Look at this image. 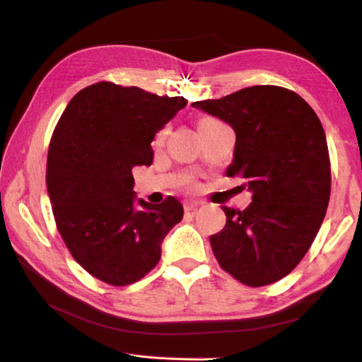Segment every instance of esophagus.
Listing matches in <instances>:
<instances>
[{
	"mask_svg": "<svg viewBox=\"0 0 362 362\" xmlns=\"http://www.w3.org/2000/svg\"><path fill=\"white\" fill-rule=\"evenodd\" d=\"M201 202L197 201H187L183 202V209H185V211H194L197 207H199Z\"/></svg>",
	"mask_w": 362,
	"mask_h": 362,
	"instance_id": "obj_1",
	"label": "esophagus"
}]
</instances>
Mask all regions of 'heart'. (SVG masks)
<instances>
[{
	"mask_svg": "<svg viewBox=\"0 0 362 362\" xmlns=\"http://www.w3.org/2000/svg\"><path fill=\"white\" fill-rule=\"evenodd\" d=\"M207 125H221V122L216 119H211V117H207V119H202L199 122V127H207ZM163 139H165V132H160L157 139H155V144H161Z\"/></svg>",
	"mask_w": 362,
	"mask_h": 362,
	"instance_id": "heart-1",
	"label": "heart"
}]
</instances>
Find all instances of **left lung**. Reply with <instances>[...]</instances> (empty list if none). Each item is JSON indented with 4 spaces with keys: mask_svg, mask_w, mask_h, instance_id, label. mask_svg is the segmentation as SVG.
<instances>
[{
    "mask_svg": "<svg viewBox=\"0 0 362 362\" xmlns=\"http://www.w3.org/2000/svg\"><path fill=\"white\" fill-rule=\"evenodd\" d=\"M191 106L235 132L229 177L240 175L252 202L223 207L226 226L210 237L218 264L251 287L273 284L300 264L327 215L331 168L314 110L279 86H251Z\"/></svg>",
    "mask_w": 362,
    "mask_h": 362,
    "instance_id": "1",
    "label": "left lung"
}]
</instances>
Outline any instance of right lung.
Returning a JSON list of instances; mask_svg holds the SVG:
<instances>
[{
	"mask_svg": "<svg viewBox=\"0 0 362 362\" xmlns=\"http://www.w3.org/2000/svg\"><path fill=\"white\" fill-rule=\"evenodd\" d=\"M188 103L100 81L69 102L53 132L47 189L70 254L94 278L129 286L158 264L161 243L183 207L138 199L133 168L151 166V143Z\"/></svg>",
	"mask_w": 362,
	"mask_h": 362,
	"instance_id": "1",
	"label": "right lung"
}]
</instances>
